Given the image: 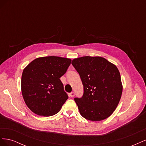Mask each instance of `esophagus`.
Returning a JSON list of instances; mask_svg holds the SVG:
<instances>
[{
	"label": "esophagus",
	"mask_w": 146,
	"mask_h": 146,
	"mask_svg": "<svg viewBox=\"0 0 146 146\" xmlns=\"http://www.w3.org/2000/svg\"><path fill=\"white\" fill-rule=\"evenodd\" d=\"M74 96H75L74 92H71L70 93H69V97H70V98H73Z\"/></svg>",
	"instance_id": "obj_1"
}]
</instances>
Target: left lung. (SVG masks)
<instances>
[{"label":"left lung","instance_id":"obj_1","mask_svg":"<svg viewBox=\"0 0 146 146\" xmlns=\"http://www.w3.org/2000/svg\"><path fill=\"white\" fill-rule=\"evenodd\" d=\"M72 64L80 75L83 95L74 99L81 115L99 121L113 113L120 101L122 85L116 66L100 56L75 58Z\"/></svg>","mask_w":146,"mask_h":146}]
</instances>
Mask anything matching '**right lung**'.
Instances as JSON below:
<instances>
[{
  "mask_svg": "<svg viewBox=\"0 0 146 146\" xmlns=\"http://www.w3.org/2000/svg\"><path fill=\"white\" fill-rule=\"evenodd\" d=\"M71 60L50 56L38 58L26 67L21 78L25 103L34 113L50 116L58 113L68 96L60 78L67 71Z\"/></svg>",
  "mask_w": 146,
  "mask_h": 146,
  "instance_id": "right-lung-1",
  "label": "right lung"
}]
</instances>
